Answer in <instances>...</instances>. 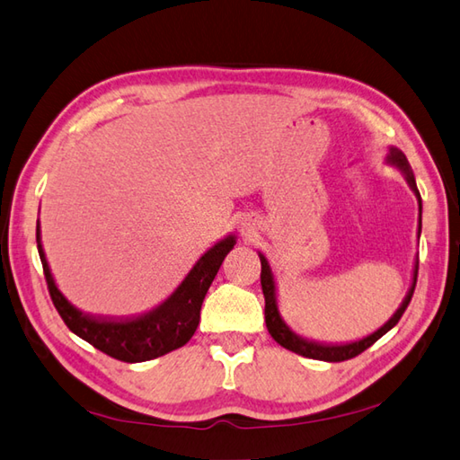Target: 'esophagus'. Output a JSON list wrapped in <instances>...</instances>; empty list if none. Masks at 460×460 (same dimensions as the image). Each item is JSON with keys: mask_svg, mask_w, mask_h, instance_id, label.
I'll list each match as a JSON object with an SVG mask.
<instances>
[{"mask_svg": "<svg viewBox=\"0 0 460 460\" xmlns=\"http://www.w3.org/2000/svg\"><path fill=\"white\" fill-rule=\"evenodd\" d=\"M241 235L245 237V239H251L255 235V227H253V223H249V221H243L241 223Z\"/></svg>", "mask_w": 460, "mask_h": 460, "instance_id": "esophagus-1", "label": "esophagus"}]
</instances>
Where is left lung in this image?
<instances>
[{
  "label": "left lung",
  "instance_id": "obj_1",
  "mask_svg": "<svg viewBox=\"0 0 460 460\" xmlns=\"http://www.w3.org/2000/svg\"><path fill=\"white\" fill-rule=\"evenodd\" d=\"M386 165H393L397 167L404 181L409 183V187L412 189V193L417 195V201H419V237H420V227H422V203H420V193L417 189V181H415V175H412V169L409 165L407 157H404V153L397 147H389V153H386V159H385ZM261 259V287H263V295H265V323H267V329L271 332V337L277 341L279 345L293 350L296 355H303V357H309V358H317V361H329V363H339V361H347V358H353L357 355H361L365 349L371 347L375 341H379L385 332H389L394 325H397L399 319L402 317L404 309H407V305L411 303V296L412 291H415V285H417V271H419V257L415 259V267H412V281L407 295H404V299L401 303V307L394 311L393 317L385 323L381 329H376L373 335H368L361 341H355V343H343V345H323V343H314V341L309 339H303L301 335H296V332L287 325L285 319L281 317V311H279V301H277V283H275V275H273V269L269 265V261L263 253H259Z\"/></svg>",
  "mask_w": 460,
  "mask_h": 460
}]
</instances>
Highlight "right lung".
<instances>
[{
	"instance_id": "1",
	"label": "right lung",
	"mask_w": 460,
	"mask_h": 460,
	"mask_svg": "<svg viewBox=\"0 0 460 460\" xmlns=\"http://www.w3.org/2000/svg\"><path fill=\"white\" fill-rule=\"evenodd\" d=\"M38 251L43 265L45 281L49 287L51 301L71 332L87 341L89 345L103 350L105 355L125 363H143L167 355L183 347L199 325V313L207 291L217 275L225 255L229 253L237 237L227 235L207 249L193 265L181 285L167 299L137 317L103 319L84 313L71 303L53 279V273L41 245V229L38 221Z\"/></svg>"
}]
</instances>
